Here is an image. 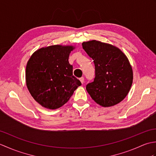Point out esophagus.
<instances>
[{
	"mask_svg": "<svg viewBox=\"0 0 156 156\" xmlns=\"http://www.w3.org/2000/svg\"><path fill=\"white\" fill-rule=\"evenodd\" d=\"M79 80H80V81L81 82V83H82V84H83V83H84V77H81V78H80V79H79Z\"/></svg>",
	"mask_w": 156,
	"mask_h": 156,
	"instance_id": "esophagus-1",
	"label": "esophagus"
}]
</instances>
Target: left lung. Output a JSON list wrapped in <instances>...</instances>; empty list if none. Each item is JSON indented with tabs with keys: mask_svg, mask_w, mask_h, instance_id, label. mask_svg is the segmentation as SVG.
I'll use <instances>...</instances> for the list:
<instances>
[{
	"mask_svg": "<svg viewBox=\"0 0 156 156\" xmlns=\"http://www.w3.org/2000/svg\"><path fill=\"white\" fill-rule=\"evenodd\" d=\"M82 48L93 59L94 81L86 88L102 107H112L127 95L133 83V70L127 58L119 48L98 41L82 43Z\"/></svg>",
	"mask_w": 156,
	"mask_h": 156,
	"instance_id": "obj_1",
	"label": "left lung"
}]
</instances>
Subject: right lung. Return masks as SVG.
<instances>
[{
    "label": "right lung",
    "instance_id": "obj_1",
    "mask_svg": "<svg viewBox=\"0 0 156 156\" xmlns=\"http://www.w3.org/2000/svg\"><path fill=\"white\" fill-rule=\"evenodd\" d=\"M73 46L51 45L38 49L26 67V84L30 94L42 107L56 109L67 102L81 85L69 64Z\"/></svg>",
    "mask_w": 156,
    "mask_h": 156
}]
</instances>
